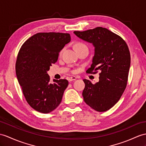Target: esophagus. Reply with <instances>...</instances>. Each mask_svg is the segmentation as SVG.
I'll return each mask as SVG.
<instances>
[{"label":"esophagus","instance_id":"obj_1","mask_svg":"<svg viewBox=\"0 0 146 146\" xmlns=\"http://www.w3.org/2000/svg\"><path fill=\"white\" fill-rule=\"evenodd\" d=\"M76 79H77L76 77L72 76V77H69V79H68V80H69V82H72V81H73V80H75Z\"/></svg>","mask_w":146,"mask_h":146}]
</instances>
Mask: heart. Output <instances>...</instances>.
Masks as SVG:
<instances>
[{"mask_svg": "<svg viewBox=\"0 0 146 146\" xmlns=\"http://www.w3.org/2000/svg\"><path fill=\"white\" fill-rule=\"evenodd\" d=\"M75 48L76 49V51L80 50V49H84V48L88 49L87 46L85 44H84V42H77V43L75 44Z\"/></svg>", "mask_w": 146, "mask_h": 146, "instance_id": "obj_1", "label": "heart"}]
</instances>
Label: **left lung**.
<instances>
[{"label":"left lung","instance_id":"8db88e82","mask_svg":"<svg viewBox=\"0 0 146 146\" xmlns=\"http://www.w3.org/2000/svg\"><path fill=\"white\" fill-rule=\"evenodd\" d=\"M74 33L95 47L92 64L86 72L100 70L98 82L84 79V102L96 111H107L119 101L126 87L131 64L128 46L121 37L105 28Z\"/></svg>","mask_w":146,"mask_h":146}]
</instances>
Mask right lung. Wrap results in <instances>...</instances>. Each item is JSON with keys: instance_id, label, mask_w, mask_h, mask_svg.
I'll return each mask as SVG.
<instances>
[{"instance_id": "obj_1", "label": "right lung", "mask_w": 146, "mask_h": 146, "mask_svg": "<svg viewBox=\"0 0 146 146\" xmlns=\"http://www.w3.org/2000/svg\"><path fill=\"white\" fill-rule=\"evenodd\" d=\"M70 41L69 33H38L20 49L15 64L17 79L28 104L38 112L50 113L61 104L68 81L54 79L51 83L47 71Z\"/></svg>"}]
</instances>
